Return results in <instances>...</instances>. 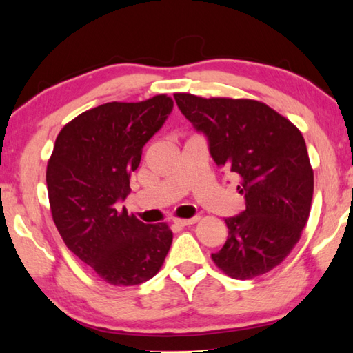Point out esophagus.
<instances>
[{"label": "esophagus", "instance_id": "esophagus-1", "mask_svg": "<svg viewBox=\"0 0 353 353\" xmlns=\"http://www.w3.org/2000/svg\"><path fill=\"white\" fill-rule=\"evenodd\" d=\"M199 221V216H192V219L183 220V219H176L172 220V223L177 224V226H190V224H196Z\"/></svg>", "mask_w": 353, "mask_h": 353}]
</instances>
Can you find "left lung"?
<instances>
[{"label": "left lung", "mask_w": 353, "mask_h": 353, "mask_svg": "<svg viewBox=\"0 0 353 353\" xmlns=\"http://www.w3.org/2000/svg\"><path fill=\"white\" fill-rule=\"evenodd\" d=\"M174 100L245 200L241 214L224 220L229 235L214 262L234 279L268 273L297 244L311 211L314 172L302 133L261 101L191 94Z\"/></svg>", "instance_id": "left-lung-1"}]
</instances>
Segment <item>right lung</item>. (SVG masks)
<instances>
[{
    "label": "right lung",
    "instance_id": "add662e5",
    "mask_svg": "<svg viewBox=\"0 0 353 353\" xmlns=\"http://www.w3.org/2000/svg\"><path fill=\"white\" fill-rule=\"evenodd\" d=\"M171 110L167 95L86 110L61 130L48 161L51 214L63 243L117 287L152 279L172 243L165 223L145 224L119 208L142 148Z\"/></svg>",
    "mask_w": 353,
    "mask_h": 353
}]
</instances>
